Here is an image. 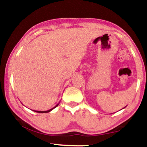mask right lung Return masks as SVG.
Here are the masks:
<instances>
[{"mask_svg": "<svg viewBox=\"0 0 147 147\" xmlns=\"http://www.w3.org/2000/svg\"><path fill=\"white\" fill-rule=\"evenodd\" d=\"M59 103H58V104H57V105H56V106H55V107H53V108H51V109H50V110H47V111H38V110H33V111H34V112H38V113H47V112H51L52 110H53L54 108L57 107V106L58 105H59Z\"/></svg>", "mask_w": 147, "mask_h": 147, "instance_id": "add662e5", "label": "right lung"}]
</instances>
